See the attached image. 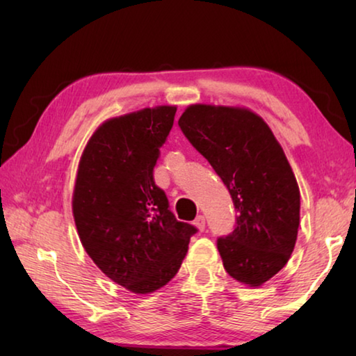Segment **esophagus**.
I'll return each mask as SVG.
<instances>
[{
	"instance_id": "34e87169",
	"label": "esophagus",
	"mask_w": 356,
	"mask_h": 356,
	"mask_svg": "<svg viewBox=\"0 0 356 356\" xmlns=\"http://www.w3.org/2000/svg\"><path fill=\"white\" fill-rule=\"evenodd\" d=\"M195 226L200 229V231H204V229H206V218H204V215H197L196 216Z\"/></svg>"
}]
</instances>
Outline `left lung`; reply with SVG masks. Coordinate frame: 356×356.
<instances>
[{"mask_svg": "<svg viewBox=\"0 0 356 356\" xmlns=\"http://www.w3.org/2000/svg\"><path fill=\"white\" fill-rule=\"evenodd\" d=\"M179 127L231 193L236 227L216 240L226 272L262 286L291 257L300 225V190L284 150L246 108L190 105Z\"/></svg>", "mask_w": 356, "mask_h": 356, "instance_id": "obj_1", "label": "left lung"}]
</instances>
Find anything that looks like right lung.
<instances>
[{"label":"right lung","mask_w":356,"mask_h":356,"mask_svg":"<svg viewBox=\"0 0 356 356\" xmlns=\"http://www.w3.org/2000/svg\"><path fill=\"white\" fill-rule=\"evenodd\" d=\"M176 106H155L105 120L78 165L72 210L81 245L108 278L150 293L179 272L197 232L177 221L154 166Z\"/></svg>","instance_id":"add662e5"}]
</instances>
